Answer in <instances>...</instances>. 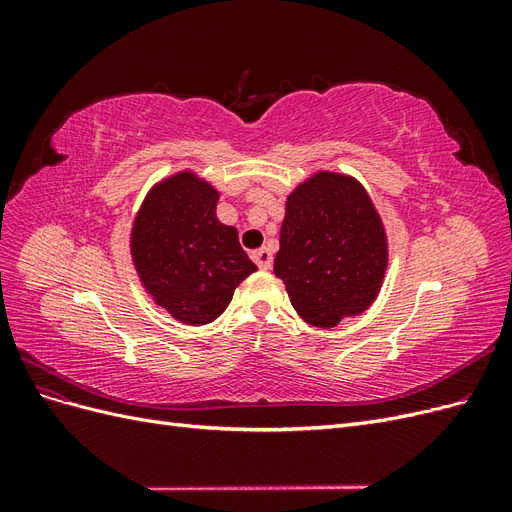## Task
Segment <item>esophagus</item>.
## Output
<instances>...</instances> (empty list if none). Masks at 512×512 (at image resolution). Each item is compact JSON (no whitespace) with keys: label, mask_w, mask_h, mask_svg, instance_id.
Segmentation results:
<instances>
[{"label":"esophagus","mask_w":512,"mask_h":512,"mask_svg":"<svg viewBox=\"0 0 512 512\" xmlns=\"http://www.w3.org/2000/svg\"><path fill=\"white\" fill-rule=\"evenodd\" d=\"M252 258L262 271H269L273 265V254H271V250H267V247H260V250L252 252Z\"/></svg>","instance_id":"obj_1"}]
</instances>
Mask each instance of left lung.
<instances>
[{
	"label": "left lung",
	"mask_w": 512,
	"mask_h": 512,
	"mask_svg": "<svg viewBox=\"0 0 512 512\" xmlns=\"http://www.w3.org/2000/svg\"><path fill=\"white\" fill-rule=\"evenodd\" d=\"M386 269V228L359 179L316 170L286 196L273 271L307 324L333 329L363 314Z\"/></svg>",
	"instance_id": "left-lung-1"
}]
</instances>
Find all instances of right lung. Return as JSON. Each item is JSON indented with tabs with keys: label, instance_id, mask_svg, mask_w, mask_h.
<instances>
[{
	"label": "right lung",
	"instance_id": "right-lung-1",
	"mask_svg": "<svg viewBox=\"0 0 512 512\" xmlns=\"http://www.w3.org/2000/svg\"><path fill=\"white\" fill-rule=\"evenodd\" d=\"M220 190L192 168L147 192L130 230V256L147 297L175 320L203 327L224 314L235 288L258 271L235 226L218 220Z\"/></svg>",
	"mask_w": 512,
	"mask_h": 512
}]
</instances>
